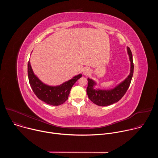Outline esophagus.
I'll use <instances>...</instances> for the list:
<instances>
[{
  "label": "esophagus",
  "mask_w": 158,
  "mask_h": 158,
  "mask_svg": "<svg viewBox=\"0 0 158 158\" xmlns=\"http://www.w3.org/2000/svg\"><path fill=\"white\" fill-rule=\"evenodd\" d=\"M83 74L84 75H89L90 73H91V69H89V68H84L82 71Z\"/></svg>",
  "instance_id": "esophagus-1"
}]
</instances>
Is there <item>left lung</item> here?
Returning a JSON list of instances; mask_svg holds the SVG:
<instances>
[{
    "instance_id": "1",
    "label": "left lung",
    "mask_w": 158,
    "mask_h": 158,
    "mask_svg": "<svg viewBox=\"0 0 158 158\" xmlns=\"http://www.w3.org/2000/svg\"><path fill=\"white\" fill-rule=\"evenodd\" d=\"M127 51L131 62L130 73L128 76L115 87L110 89H95L97 85L96 81L92 79L87 78L88 85L87 87V94L89 99L95 104L99 106H107L118 102L125 94L131 82L134 72V64L132 61V54L129 47H127Z\"/></svg>"
}]
</instances>
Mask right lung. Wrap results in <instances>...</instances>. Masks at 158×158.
I'll return each mask as SVG.
<instances>
[{"label":"right lung","instance_id":"add662e5","mask_svg":"<svg viewBox=\"0 0 158 158\" xmlns=\"http://www.w3.org/2000/svg\"><path fill=\"white\" fill-rule=\"evenodd\" d=\"M27 73L29 84L34 94L40 100L52 106H59L66 101L72 87L82 77V74H79L59 85H49L42 82L35 75L30 60L28 62Z\"/></svg>","mask_w":158,"mask_h":158}]
</instances>
